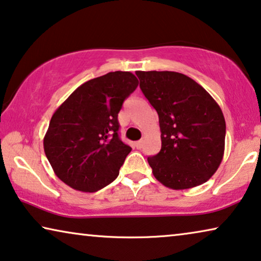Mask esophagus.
<instances>
[{"label": "esophagus", "mask_w": 261, "mask_h": 261, "mask_svg": "<svg viewBox=\"0 0 261 261\" xmlns=\"http://www.w3.org/2000/svg\"><path fill=\"white\" fill-rule=\"evenodd\" d=\"M135 146H136V148H137V149H141L142 146H143V141L136 142V143H135Z\"/></svg>", "instance_id": "obj_1"}]
</instances>
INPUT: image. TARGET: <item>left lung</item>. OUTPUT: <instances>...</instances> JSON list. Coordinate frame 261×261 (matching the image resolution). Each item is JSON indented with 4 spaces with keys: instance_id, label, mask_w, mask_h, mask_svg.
<instances>
[{
    "instance_id": "obj_1",
    "label": "left lung",
    "mask_w": 261,
    "mask_h": 261,
    "mask_svg": "<svg viewBox=\"0 0 261 261\" xmlns=\"http://www.w3.org/2000/svg\"><path fill=\"white\" fill-rule=\"evenodd\" d=\"M139 87L159 113L162 148L148 157L157 181L182 190L207 182L221 164L226 122L195 80L170 71H137Z\"/></svg>"
}]
</instances>
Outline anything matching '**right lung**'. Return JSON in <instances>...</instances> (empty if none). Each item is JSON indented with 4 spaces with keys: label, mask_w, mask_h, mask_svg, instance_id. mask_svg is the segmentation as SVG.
<instances>
[{
    "label": "right lung",
    "mask_w": 261,
    "mask_h": 261,
    "mask_svg": "<svg viewBox=\"0 0 261 261\" xmlns=\"http://www.w3.org/2000/svg\"><path fill=\"white\" fill-rule=\"evenodd\" d=\"M137 86L131 72H110L84 83L57 109L43 149L62 182L93 193L117 178L131 151L119 139L118 112Z\"/></svg>",
    "instance_id": "right-lung-1"
}]
</instances>
